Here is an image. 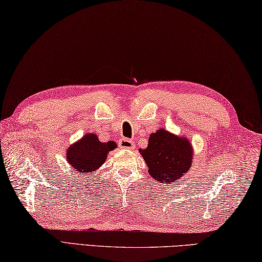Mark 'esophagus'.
Listing matches in <instances>:
<instances>
[{"label": "esophagus", "instance_id": "1", "mask_svg": "<svg viewBox=\"0 0 262 262\" xmlns=\"http://www.w3.org/2000/svg\"><path fill=\"white\" fill-rule=\"evenodd\" d=\"M119 146L123 149H129V150H133V149L136 148L135 141L131 140V139H127V138L121 139V140L119 141Z\"/></svg>", "mask_w": 262, "mask_h": 262}]
</instances>
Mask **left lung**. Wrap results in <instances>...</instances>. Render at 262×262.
<instances>
[{"mask_svg": "<svg viewBox=\"0 0 262 262\" xmlns=\"http://www.w3.org/2000/svg\"><path fill=\"white\" fill-rule=\"evenodd\" d=\"M148 172L161 183L175 182L189 172L193 161V149L186 138L175 136L165 129L151 133L146 149H139Z\"/></svg>", "mask_w": 262, "mask_h": 262, "instance_id": "1", "label": "left lung"}]
</instances>
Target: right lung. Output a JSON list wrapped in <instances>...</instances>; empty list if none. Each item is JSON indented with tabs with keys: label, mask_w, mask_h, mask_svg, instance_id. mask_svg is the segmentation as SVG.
I'll return each instance as SVG.
<instances>
[{
	"label": "right lung",
	"mask_w": 262,
	"mask_h": 262,
	"mask_svg": "<svg viewBox=\"0 0 262 262\" xmlns=\"http://www.w3.org/2000/svg\"><path fill=\"white\" fill-rule=\"evenodd\" d=\"M117 147L115 141L101 142L95 133H87L67 150V161L80 175L95 173Z\"/></svg>",
	"instance_id": "right-lung-1"
}]
</instances>
